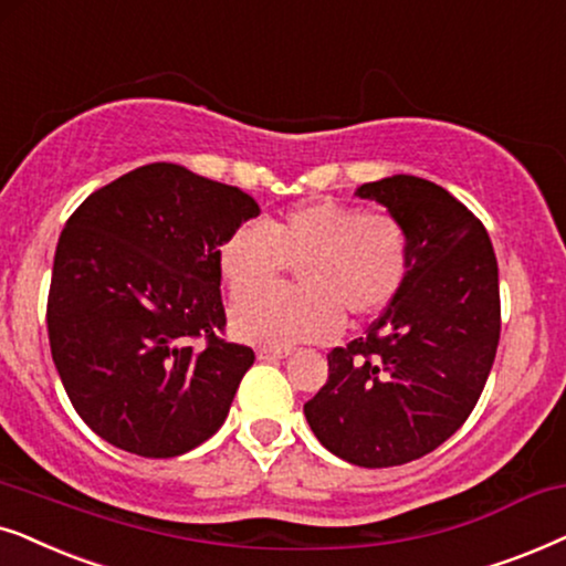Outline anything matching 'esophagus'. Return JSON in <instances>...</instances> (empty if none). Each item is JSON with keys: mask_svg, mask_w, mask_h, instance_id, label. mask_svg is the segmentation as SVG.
Segmentation results:
<instances>
[{"mask_svg": "<svg viewBox=\"0 0 566 566\" xmlns=\"http://www.w3.org/2000/svg\"><path fill=\"white\" fill-rule=\"evenodd\" d=\"M255 354H259V359H263V361H276V359L290 357L292 349H274V346H261V349Z\"/></svg>", "mask_w": 566, "mask_h": 566, "instance_id": "1", "label": "esophagus"}]
</instances>
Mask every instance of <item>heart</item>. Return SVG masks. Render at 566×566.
Masks as SVG:
<instances>
[{"mask_svg": "<svg viewBox=\"0 0 566 566\" xmlns=\"http://www.w3.org/2000/svg\"><path fill=\"white\" fill-rule=\"evenodd\" d=\"M409 259L398 217L334 199L292 207L266 224H238L217 248L224 284L240 297L232 331L274 349L336 336L344 315L354 323L380 315L401 292ZM287 265L296 266L301 287L266 291Z\"/></svg>", "mask_w": 566, "mask_h": 566, "instance_id": "1", "label": "heart"}]
</instances>
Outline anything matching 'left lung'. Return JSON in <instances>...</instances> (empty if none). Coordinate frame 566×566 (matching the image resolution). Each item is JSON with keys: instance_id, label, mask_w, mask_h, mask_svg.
I'll list each match as a JSON object with an SVG mask.
<instances>
[{"instance_id": "8db88e82", "label": "left lung", "mask_w": 566, "mask_h": 566, "mask_svg": "<svg viewBox=\"0 0 566 566\" xmlns=\"http://www.w3.org/2000/svg\"><path fill=\"white\" fill-rule=\"evenodd\" d=\"M409 232V274L394 305L328 354L305 417L331 453L361 469L403 465L458 432L500 344V276L484 224L432 180L394 176L357 188Z\"/></svg>"}]
</instances>
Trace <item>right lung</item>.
<instances>
[{"instance_id": "1", "label": "right lung", "mask_w": 566, "mask_h": 566, "mask_svg": "<svg viewBox=\"0 0 566 566\" xmlns=\"http://www.w3.org/2000/svg\"><path fill=\"white\" fill-rule=\"evenodd\" d=\"M255 214L238 186L153 163L66 220L46 305L51 357L105 442L176 458L228 419L255 354L224 338L217 248Z\"/></svg>"}]
</instances>
